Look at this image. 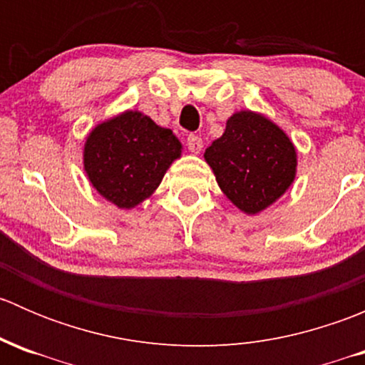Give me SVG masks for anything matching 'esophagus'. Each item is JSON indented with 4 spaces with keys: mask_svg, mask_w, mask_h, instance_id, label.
<instances>
[{
    "mask_svg": "<svg viewBox=\"0 0 365 365\" xmlns=\"http://www.w3.org/2000/svg\"><path fill=\"white\" fill-rule=\"evenodd\" d=\"M187 146H189V150L192 153H200L201 150H203V139L196 134H190L189 138H187Z\"/></svg>",
    "mask_w": 365,
    "mask_h": 365,
    "instance_id": "34e87169",
    "label": "esophagus"
}]
</instances>
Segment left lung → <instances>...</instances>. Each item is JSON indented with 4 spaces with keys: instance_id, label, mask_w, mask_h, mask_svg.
<instances>
[{
    "instance_id": "8db88e82",
    "label": "left lung",
    "mask_w": 365,
    "mask_h": 365,
    "mask_svg": "<svg viewBox=\"0 0 365 365\" xmlns=\"http://www.w3.org/2000/svg\"><path fill=\"white\" fill-rule=\"evenodd\" d=\"M205 159L227 200L257 213L286 192L295 178L297 153L288 135L261 114L240 111L206 148Z\"/></svg>"
}]
</instances>
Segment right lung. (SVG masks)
<instances>
[{
  "mask_svg": "<svg viewBox=\"0 0 365 365\" xmlns=\"http://www.w3.org/2000/svg\"><path fill=\"white\" fill-rule=\"evenodd\" d=\"M182 145L152 118L127 111L104 121L88 135L84 169L95 189L120 208H132L150 196L178 159Z\"/></svg>",
  "mask_w": 365,
  "mask_h": 365,
  "instance_id": "right-lung-1",
  "label": "right lung"
}]
</instances>
